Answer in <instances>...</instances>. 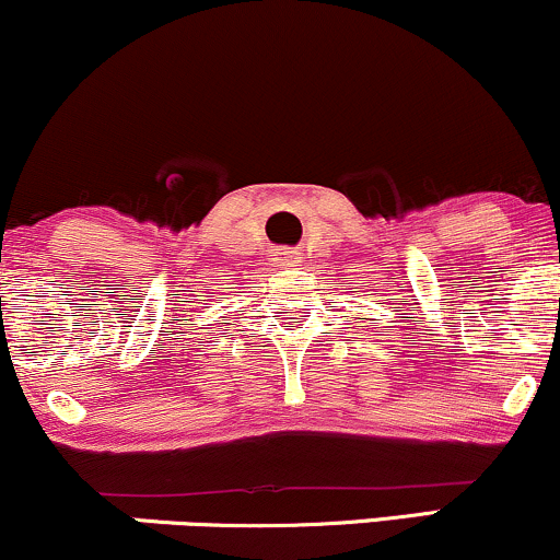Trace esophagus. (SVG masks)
I'll use <instances>...</instances> for the list:
<instances>
[{
  "label": "esophagus",
  "mask_w": 560,
  "mask_h": 560,
  "mask_svg": "<svg viewBox=\"0 0 560 560\" xmlns=\"http://www.w3.org/2000/svg\"><path fill=\"white\" fill-rule=\"evenodd\" d=\"M276 266H294L298 262V249L292 247H279L273 249V258H271Z\"/></svg>",
  "instance_id": "obj_1"
}]
</instances>
